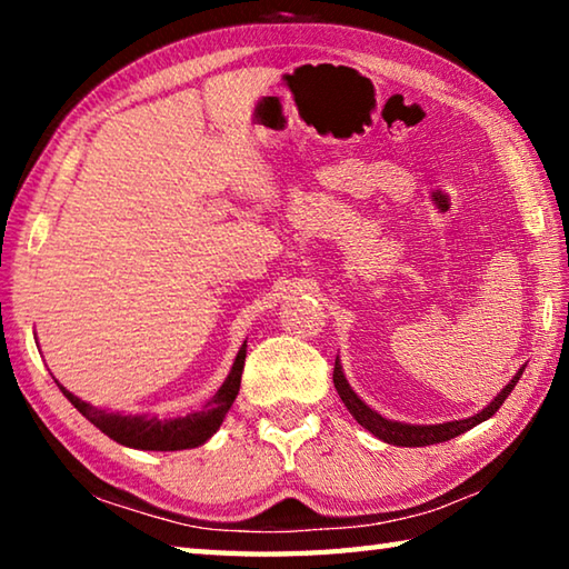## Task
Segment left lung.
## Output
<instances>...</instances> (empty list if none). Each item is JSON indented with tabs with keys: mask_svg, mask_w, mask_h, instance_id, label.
<instances>
[{
	"mask_svg": "<svg viewBox=\"0 0 569 569\" xmlns=\"http://www.w3.org/2000/svg\"><path fill=\"white\" fill-rule=\"evenodd\" d=\"M522 371H525V366L517 371V377L509 381L502 391L497 393L495 401L489 403V407L481 409L477 417L447 421V423H429V427H419V423L389 421V419H383L381 413L366 407V403L359 397H356L353 389L349 387V381H346L339 361H336V366H333V387H336V391H339V397L346 403V409L351 411V417L359 421L363 429H369L373 437H379L381 441H387V445H393V447H427V445H439V441L455 439L459 435H465V431H469L471 427H477V423L487 421L489 417H495L497 409L502 407L505 399L517 387V381H519V377H522Z\"/></svg>",
	"mask_w": 569,
	"mask_h": 569,
	"instance_id": "8db88e82",
	"label": "left lung"
}]
</instances>
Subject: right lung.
Instances as JSON below:
<instances>
[{"label": "right lung", "mask_w": 569, "mask_h": 569, "mask_svg": "<svg viewBox=\"0 0 569 569\" xmlns=\"http://www.w3.org/2000/svg\"><path fill=\"white\" fill-rule=\"evenodd\" d=\"M246 363V343L240 346V351L233 361L228 379L223 387L216 391V397L210 399L203 409L192 411L188 417L178 419H158V417H132V413H118V411H104L92 407V403L77 399L74 393H62L70 399L72 407L82 413L84 419L92 421L102 435L118 441V445L132 447V449H148V451H178V449H192L206 445V441L216 435L220 423H223L228 409L233 407L240 389V373H243Z\"/></svg>", "instance_id": "1"}]
</instances>
